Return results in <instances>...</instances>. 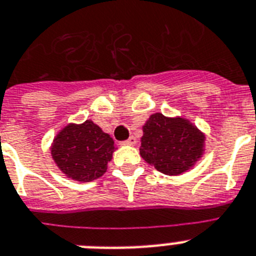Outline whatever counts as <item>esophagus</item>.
Masks as SVG:
<instances>
[{
  "mask_svg": "<svg viewBox=\"0 0 256 256\" xmlns=\"http://www.w3.org/2000/svg\"><path fill=\"white\" fill-rule=\"evenodd\" d=\"M135 143H136V139H135L134 136H130L128 140L122 142V144H124V146H134Z\"/></svg>",
  "mask_w": 256,
  "mask_h": 256,
  "instance_id": "1",
  "label": "esophagus"
}]
</instances>
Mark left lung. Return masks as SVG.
<instances>
[{
    "instance_id": "8db88e82",
    "label": "left lung",
    "mask_w": 256,
    "mask_h": 256,
    "mask_svg": "<svg viewBox=\"0 0 256 256\" xmlns=\"http://www.w3.org/2000/svg\"><path fill=\"white\" fill-rule=\"evenodd\" d=\"M204 134L182 117L150 116L143 126L140 156L166 176L188 172L204 154Z\"/></svg>"
}]
</instances>
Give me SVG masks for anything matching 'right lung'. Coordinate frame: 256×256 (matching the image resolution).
Instances as JSON below:
<instances>
[{
    "label": "right lung",
    "mask_w": 256,
    "mask_h": 256,
    "mask_svg": "<svg viewBox=\"0 0 256 256\" xmlns=\"http://www.w3.org/2000/svg\"><path fill=\"white\" fill-rule=\"evenodd\" d=\"M114 150L110 135L87 120L80 124H68L60 130L53 139L50 154L66 177L91 182L106 172Z\"/></svg>",
    "instance_id": "right-lung-1"
}]
</instances>
